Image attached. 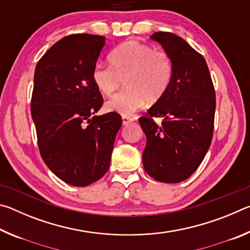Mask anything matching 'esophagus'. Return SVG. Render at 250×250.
I'll return each instance as SVG.
<instances>
[{
  "label": "esophagus",
  "mask_w": 250,
  "mask_h": 250,
  "mask_svg": "<svg viewBox=\"0 0 250 250\" xmlns=\"http://www.w3.org/2000/svg\"><path fill=\"white\" fill-rule=\"evenodd\" d=\"M134 121V119L132 117H129V116H124L122 117V125H129V124H131V122H133Z\"/></svg>",
  "instance_id": "obj_1"
}]
</instances>
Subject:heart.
Instances as JSON below:
<instances>
[{
  "instance_id": "b5f03b06",
  "label": "heart",
  "mask_w": 250,
  "mask_h": 250,
  "mask_svg": "<svg viewBox=\"0 0 250 250\" xmlns=\"http://www.w3.org/2000/svg\"><path fill=\"white\" fill-rule=\"evenodd\" d=\"M110 67L96 66L91 78L96 89L109 97L121 87L124 92L107 101L109 112L131 116L146 101L155 104L167 94L173 79V61L164 50H155L150 45L128 41L109 54Z\"/></svg>"
}]
</instances>
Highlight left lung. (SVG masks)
<instances>
[{"label": "left lung", "instance_id": "8db88e82", "mask_svg": "<svg viewBox=\"0 0 250 250\" xmlns=\"http://www.w3.org/2000/svg\"><path fill=\"white\" fill-rule=\"evenodd\" d=\"M173 61L172 83L167 94L139 119L146 137L142 160L146 172L163 183L188 179L208 151L216 108L215 90L205 58L180 36L155 32ZM164 118L156 125L152 117Z\"/></svg>", "mask_w": 250, "mask_h": 250}]
</instances>
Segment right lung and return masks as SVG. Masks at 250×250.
<instances>
[{
	"label": "right lung",
	"mask_w": 250,
	"mask_h": 250,
	"mask_svg": "<svg viewBox=\"0 0 250 250\" xmlns=\"http://www.w3.org/2000/svg\"><path fill=\"white\" fill-rule=\"evenodd\" d=\"M105 37L74 34L54 44L34 74L32 118L42 159L55 175L87 186L107 173L122 125L115 112L95 116L104 99L91 74Z\"/></svg>",
	"instance_id": "obj_1"
}]
</instances>
